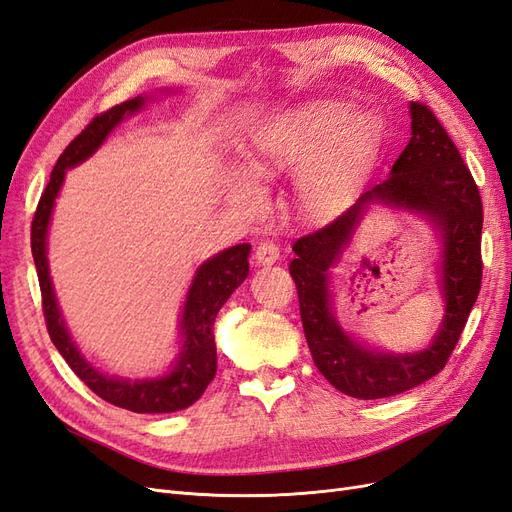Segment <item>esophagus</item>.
I'll list each match as a JSON object with an SVG mask.
<instances>
[{
    "instance_id": "esophagus-1",
    "label": "esophagus",
    "mask_w": 512,
    "mask_h": 512,
    "mask_svg": "<svg viewBox=\"0 0 512 512\" xmlns=\"http://www.w3.org/2000/svg\"><path fill=\"white\" fill-rule=\"evenodd\" d=\"M277 258H280V247H277V243L262 241L256 247V260L260 262V265H273Z\"/></svg>"
}]
</instances>
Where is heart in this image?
I'll return each instance as SVG.
<instances>
[{"label":"heart","instance_id":"b5f03b06","mask_svg":"<svg viewBox=\"0 0 512 512\" xmlns=\"http://www.w3.org/2000/svg\"><path fill=\"white\" fill-rule=\"evenodd\" d=\"M374 117L359 115L342 102H318L275 121L258 138L252 166L258 175H301V200L320 220L342 213L359 192L367 162L378 145ZM256 183L245 179L237 196L256 198Z\"/></svg>","mask_w":512,"mask_h":512}]
</instances>
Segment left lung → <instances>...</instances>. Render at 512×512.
I'll return each mask as SVG.
<instances>
[{"label": "left lung", "instance_id": "obj_1", "mask_svg": "<svg viewBox=\"0 0 512 512\" xmlns=\"http://www.w3.org/2000/svg\"><path fill=\"white\" fill-rule=\"evenodd\" d=\"M412 136L395 160L391 177L365 192L339 218L294 241L290 275L299 292L309 352L320 374L337 391L356 399L399 395L444 369L466 327L483 280L480 230L483 203L478 185L453 138L423 102L410 104ZM378 197L427 212L443 230V285L447 316L434 344L416 355H380L354 345L330 314L326 271L360 219L362 205Z\"/></svg>", "mask_w": 512, "mask_h": 512}]
</instances>
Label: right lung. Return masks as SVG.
<instances>
[{"mask_svg": "<svg viewBox=\"0 0 512 512\" xmlns=\"http://www.w3.org/2000/svg\"><path fill=\"white\" fill-rule=\"evenodd\" d=\"M143 98H132L121 102L108 111L96 115L91 119L81 134H76L70 145L61 153L49 183L38 200V207L32 222V254L38 271L40 294H42V312L46 331L51 335V342L64 356L70 369L79 376L91 391L102 397L108 404H113L123 410H132L138 414H160V412H177L192 406L194 401L205 393L209 382L218 369V354H215V339H213V322L218 316L220 307L226 299L235 292L237 286L250 273V243H239L235 247H228L226 252L218 254L215 258L207 260L203 267L198 269L194 284L190 288L188 301L183 307L181 318V331H183V352L173 369L158 380H143V382H130L121 378H108L96 367H91L79 350L70 342V335L61 320L59 307L55 301V292L49 277V265H46V228H49L51 211L55 196L64 183L66 168L83 162L94 153L104 138L108 136L123 115L134 113L143 106Z\"/></svg>", "mask_w": 512, "mask_h": 512, "instance_id": "obj_1", "label": "right lung"}]
</instances>
